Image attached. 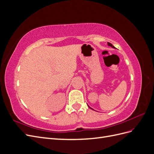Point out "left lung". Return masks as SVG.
<instances>
[{"mask_svg":"<svg viewBox=\"0 0 154 154\" xmlns=\"http://www.w3.org/2000/svg\"><path fill=\"white\" fill-rule=\"evenodd\" d=\"M108 45H109V46H110V47H112V48H115V47L114 45H112V44H110V43H109V42H108ZM88 107H89V108H91V107L88 106ZM91 109H92V108H91ZM93 110V109H92Z\"/></svg>","mask_w":154,"mask_h":154,"instance_id":"1","label":"left lung"}]
</instances>
